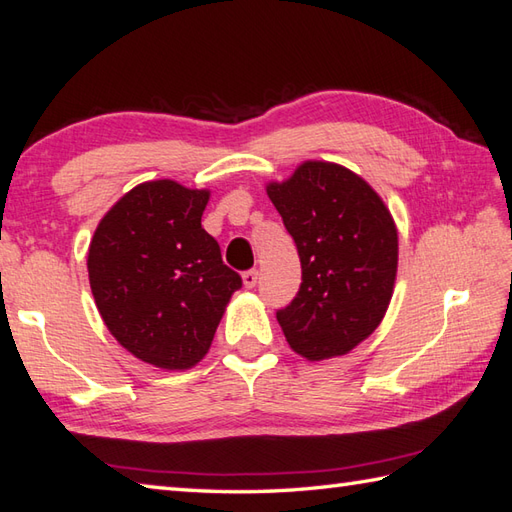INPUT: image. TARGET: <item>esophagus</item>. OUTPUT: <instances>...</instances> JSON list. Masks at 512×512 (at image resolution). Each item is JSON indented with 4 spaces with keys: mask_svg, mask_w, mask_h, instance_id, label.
<instances>
[{
    "mask_svg": "<svg viewBox=\"0 0 512 512\" xmlns=\"http://www.w3.org/2000/svg\"><path fill=\"white\" fill-rule=\"evenodd\" d=\"M242 281L246 288H255L257 286V270H246V273L242 275Z\"/></svg>",
    "mask_w": 512,
    "mask_h": 512,
    "instance_id": "1",
    "label": "esophagus"
}]
</instances>
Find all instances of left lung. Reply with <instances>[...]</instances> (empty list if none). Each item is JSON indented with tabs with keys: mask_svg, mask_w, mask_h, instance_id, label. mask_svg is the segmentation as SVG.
I'll use <instances>...</instances> for the list:
<instances>
[{
	"mask_svg": "<svg viewBox=\"0 0 512 512\" xmlns=\"http://www.w3.org/2000/svg\"><path fill=\"white\" fill-rule=\"evenodd\" d=\"M301 259V288L277 312L288 345L308 361L343 356L372 334L389 308L398 228L383 198L336 162L306 160L268 182Z\"/></svg>",
	"mask_w": 512,
	"mask_h": 512,
	"instance_id": "left-lung-1",
	"label": "left lung"
}]
</instances>
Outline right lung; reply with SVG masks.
<instances>
[{
    "label": "right lung",
    "mask_w": 512,
    "mask_h": 512,
    "mask_svg": "<svg viewBox=\"0 0 512 512\" xmlns=\"http://www.w3.org/2000/svg\"><path fill=\"white\" fill-rule=\"evenodd\" d=\"M209 189L149 180L103 215L88 250L101 317L129 354L167 372L206 356L242 277L202 228Z\"/></svg>",
    "instance_id": "right-lung-1"
}]
</instances>
